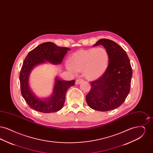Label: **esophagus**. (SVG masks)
<instances>
[{
  "label": "esophagus",
  "mask_w": 153,
  "mask_h": 153,
  "mask_svg": "<svg viewBox=\"0 0 153 153\" xmlns=\"http://www.w3.org/2000/svg\"><path fill=\"white\" fill-rule=\"evenodd\" d=\"M82 82H83V80H82V79H77V80H76V84H79L80 83H81Z\"/></svg>",
  "instance_id": "1"
}]
</instances>
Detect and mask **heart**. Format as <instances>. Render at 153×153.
<instances>
[{
  "label": "heart",
  "mask_w": 153,
  "mask_h": 153,
  "mask_svg": "<svg viewBox=\"0 0 153 153\" xmlns=\"http://www.w3.org/2000/svg\"><path fill=\"white\" fill-rule=\"evenodd\" d=\"M109 60L108 52L105 48H91L73 53L69 62L66 63V67L73 73L82 71L88 80H96L106 72Z\"/></svg>",
  "instance_id": "b5f03b06"
}]
</instances>
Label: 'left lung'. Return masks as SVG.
<instances>
[{
	"label": "left lung",
	"instance_id": "obj_1",
	"mask_svg": "<svg viewBox=\"0 0 153 153\" xmlns=\"http://www.w3.org/2000/svg\"><path fill=\"white\" fill-rule=\"evenodd\" d=\"M99 45L108 52V66L99 79L91 82V89L85 99L92 109L108 111L117 108L126 100L130 90L132 71L126 52L118 44L100 39L93 46Z\"/></svg>",
	"mask_w": 153,
	"mask_h": 153
}]
</instances>
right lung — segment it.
I'll return each mask as SVG.
<instances>
[{
    "instance_id": "add662e5",
    "label": "right lung",
    "mask_w": 153,
    "mask_h": 153,
    "mask_svg": "<svg viewBox=\"0 0 153 153\" xmlns=\"http://www.w3.org/2000/svg\"><path fill=\"white\" fill-rule=\"evenodd\" d=\"M69 51L70 48L48 42L40 44L28 53L22 65L19 80L22 96L31 108L42 113H51L62 108L66 93L69 88L74 85L75 80H61L56 76L51 95L48 98L42 99L38 97L30 87V75L32 70L40 64L47 62L53 65L61 64L67 51Z\"/></svg>"
}]
</instances>
